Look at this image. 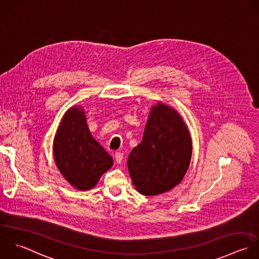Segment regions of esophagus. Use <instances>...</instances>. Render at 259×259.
Listing matches in <instances>:
<instances>
[{
  "mask_svg": "<svg viewBox=\"0 0 259 259\" xmlns=\"http://www.w3.org/2000/svg\"><path fill=\"white\" fill-rule=\"evenodd\" d=\"M115 160L117 163H122V160H123V153L121 152H116L115 153Z\"/></svg>",
  "mask_w": 259,
  "mask_h": 259,
  "instance_id": "esophagus-1",
  "label": "esophagus"
}]
</instances>
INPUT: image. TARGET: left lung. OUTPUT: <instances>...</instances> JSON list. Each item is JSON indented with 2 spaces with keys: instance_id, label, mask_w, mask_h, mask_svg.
<instances>
[{
  "instance_id": "1",
  "label": "left lung",
  "mask_w": 259,
  "mask_h": 259,
  "mask_svg": "<svg viewBox=\"0 0 259 259\" xmlns=\"http://www.w3.org/2000/svg\"><path fill=\"white\" fill-rule=\"evenodd\" d=\"M192 157V139L182 117L159 103L149 114L142 141L127 160L136 190L144 196L165 193L179 185Z\"/></svg>"
}]
</instances>
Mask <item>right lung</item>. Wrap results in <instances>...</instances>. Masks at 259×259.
<instances>
[{
	"instance_id": "obj_1",
	"label": "right lung",
	"mask_w": 259,
	"mask_h": 259,
	"mask_svg": "<svg viewBox=\"0 0 259 259\" xmlns=\"http://www.w3.org/2000/svg\"><path fill=\"white\" fill-rule=\"evenodd\" d=\"M53 153L59 171L80 191L94 188L113 165V158L93 138L84 113L77 107L64 115L54 138Z\"/></svg>"
}]
</instances>
